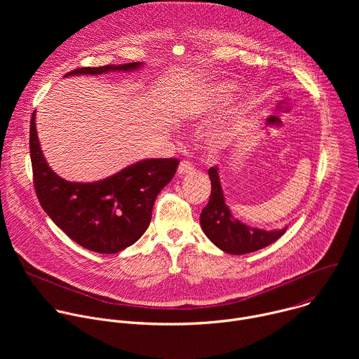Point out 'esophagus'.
<instances>
[{
  "label": "esophagus",
  "instance_id": "obj_1",
  "mask_svg": "<svg viewBox=\"0 0 359 359\" xmlns=\"http://www.w3.org/2000/svg\"><path fill=\"white\" fill-rule=\"evenodd\" d=\"M193 170V165L189 162V161H182L179 168H177V173L182 176V175H186V173H190Z\"/></svg>",
  "mask_w": 359,
  "mask_h": 359
}]
</instances>
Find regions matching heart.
Returning a JSON list of instances; mask_svg holds the SVG:
<instances>
[{"instance_id":"heart-1","label":"heart","mask_w":359,"mask_h":359,"mask_svg":"<svg viewBox=\"0 0 359 359\" xmlns=\"http://www.w3.org/2000/svg\"><path fill=\"white\" fill-rule=\"evenodd\" d=\"M233 90H234V85L227 82H219V83H213L210 86L203 88L186 102L183 114L193 119L208 116L219 105L223 104V102L231 95Z\"/></svg>"}]
</instances>
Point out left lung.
Instances as JSON below:
<instances>
[{"label": "left lung", "mask_w": 359, "mask_h": 359, "mask_svg": "<svg viewBox=\"0 0 359 359\" xmlns=\"http://www.w3.org/2000/svg\"><path fill=\"white\" fill-rule=\"evenodd\" d=\"M212 193L208 206L200 213V226L212 243L229 254H247L277 241L287 230H263L247 226L233 217L224 201L217 168L209 169Z\"/></svg>", "instance_id": "1"}]
</instances>
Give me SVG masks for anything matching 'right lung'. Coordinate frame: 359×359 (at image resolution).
I'll return each instance as SVG.
<instances>
[{
	"instance_id": "add662e5",
	"label": "right lung",
	"mask_w": 359,
	"mask_h": 359,
	"mask_svg": "<svg viewBox=\"0 0 359 359\" xmlns=\"http://www.w3.org/2000/svg\"><path fill=\"white\" fill-rule=\"evenodd\" d=\"M139 67L142 62L83 67L65 76L133 71ZM29 155L35 193L45 213L71 240L100 254L119 252L143 236L150 224L153 203L179 166L175 158L146 159L104 180L68 182L48 166L42 155L35 112L29 125Z\"/></svg>"
}]
</instances>
